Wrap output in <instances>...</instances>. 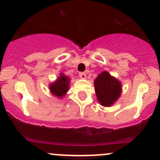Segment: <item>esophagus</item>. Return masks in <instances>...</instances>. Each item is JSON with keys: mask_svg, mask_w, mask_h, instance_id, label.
Instances as JSON below:
<instances>
[{"mask_svg": "<svg viewBox=\"0 0 160 160\" xmlns=\"http://www.w3.org/2000/svg\"><path fill=\"white\" fill-rule=\"evenodd\" d=\"M79 76H80V78H82V79H86V77H87V74H86V72H80V73H79Z\"/></svg>", "mask_w": 160, "mask_h": 160, "instance_id": "1", "label": "esophagus"}]
</instances>
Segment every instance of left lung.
Returning a JSON list of instances; mask_svg holds the SVG:
<instances>
[{
    "label": "left lung",
    "mask_w": 160,
    "mask_h": 160,
    "mask_svg": "<svg viewBox=\"0 0 160 160\" xmlns=\"http://www.w3.org/2000/svg\"><path fill=\"white\" fill-rule=\"evenodd\" d=\"M95 92L101 105H112L120 97L122 85L118 80L112 77L106 71L101 72L94 80Z\"/></svg>",
    "instance_id": "obj_1"
}]
</instances>
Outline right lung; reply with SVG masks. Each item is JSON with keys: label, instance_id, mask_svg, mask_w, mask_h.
Segmentation results:
<instances>
[{"label": "right lung", "instance_id": "right-lung-1", "mask_svg": "<svg viewBox=\"0 0 160 160\" xmlns=\"http://www.w3.org/2000/svg\"><path fill=\"white\" fill-rule=\"evenodd\" d=\"M69 83H70V80L68 77L64 76L63 74H61L60 77L55 83L50 84V91L55 96L62 98L66 94L69 89Z\"/></svg>", "mask_w": 160, "mask_h": 160}]
</instances>
